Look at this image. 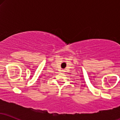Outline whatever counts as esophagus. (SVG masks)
<instances>
[{
  "mask_svg": "<svg viewBox=\"0 0 120 120\" xmlns=\"http://www.w3.org/2000/svg\"><path fill=\"white\" fill-rule=\"evenodd\" d=\"M62 71H63V72H64V71H63V70H62Z\"/></svg>",
  "mask_w": 120,
  "mask_h": 120,
  "instance_id": "esophagus-1",
  "label": "esophagus"
}]
</instances>
